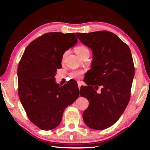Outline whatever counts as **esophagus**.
<instances>
[{"label": "esophagus", "mask_w": 150, "mask_h": 150, "mask_svg": "<svg viewBox=\"0 0 150 150\" xmlns=\"http://www.w3.org/2000/svg\"><path fill=\"white\" fill-rule=\"evenodd\" d=\"M77 83H78V87H79V90H80V89H81V85H82V82H80V81H79V82H77Z\"/></svg>", "instance_id": "esophagus-1"}]
</instances>
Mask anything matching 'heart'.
<instances>
[{
	"mask_svg": "<svg viewBox=\"0 0 150 150\" xmlns=\"http://www.w3.org/2000/svg\"><path fill=\"white\" fill-rule=\"evenodd\" d=\"M75 52L76 54L79 56L81 57L82 56H83L85 55L86 53H90V50H88L87 47H86L85 46L83 45H80V46H77V47H75ZM66 55V53L64 54L62 56V60L65 58V57ZM82 72L81 71H73L71 73V77H74V78H78L80 77L81 75H82Z\"/></svg>",
	"mask_w": 150,
	"mask_h": 150,
	"instance_id": "1",
	"label": "heart"
}]
</instances>
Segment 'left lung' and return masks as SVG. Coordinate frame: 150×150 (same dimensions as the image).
Instances as JSON below:
<instances>
[{"instance_id":"1","label":"left lung","mask_w":150,"mask_h":150,"mask_svg":"<svg viewBox=\"0 0 150 150\" xmlns=\"http://www.w3.org/2000/svg\"><path fill=\"white\" fill-rule=\"evenodd\" d=\"M79 40L93 53L88 86H82L81 96L89 106L83 114L89 128L101 130L119 120L128 106L135 69L129 47L116 35L108 31L76 33ZM101 86L100 93L96 90Z\"/></svg>"}]
</instances>
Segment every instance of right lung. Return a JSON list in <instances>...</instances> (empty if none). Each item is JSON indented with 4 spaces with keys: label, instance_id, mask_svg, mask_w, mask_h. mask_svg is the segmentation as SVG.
Wrapping results in <instances>:
<instances>
[{
    "label": "right lung",
    "instance_id": "add662e5",
    "mask_svg": "<svg viewBox=\"0 0 150 150\" xmlns=\"http://www.w3.org/2000/svg\"><path fill=\"white\" fill-rule=\"evenodd\" d=\"M77 41L74 33L44 34L27 46L18 64L19 98L31 122L41 129L58 126L64 111L79 96L76 81L62 86L55 79L64 53Z\"/></svg>",
    "mask_w": 150,
    "mask_h": 150
}]
</instances>
